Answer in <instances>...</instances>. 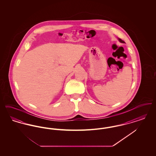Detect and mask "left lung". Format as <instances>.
<instances>
[{
	"label": "left lung",
	"instance_id": "1",
	"mask_svg": "<svg viewBox=\"0 0 156 156\" xmlns=\"http://www.w3.org/2000/svg\"><path fill=\"white\" fill-rule=\"evenodd\" d=\"M118 40H119L120 43H125V41H123L122 39H120V38H118Z\"/></svg>",
	"mask_w": 156,
	"mask_h": 156
}]
</instances>
